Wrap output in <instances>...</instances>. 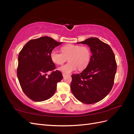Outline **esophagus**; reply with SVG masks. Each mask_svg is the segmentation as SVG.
Wrapping results in <instances>:
<instances>
[{
  "instance_id": "34e87169",
  "label": "esophagus",
  "mask_w": 134,
  "mask_h": 134,
  "mask_svg": "<svg viewBox=\"0 0 134 134\" xmlns=\"http://www.w3.org/2000/svg\"><path fill=\"white\" fill-rule=\"evenodd\" d=\"M67 74H64V73H63V77H65V76Z\"/></svg>"
}]
</instances>
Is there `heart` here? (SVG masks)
I'll return each mask as SVG.
<instances>
[{"instance_id": "1", "label": "heart", "mask_w": 134, "mask_h": 134, "mask_svg": "<svg viewBox=\"0 0 134 134\" xmlns=\"http://www.w3.org/2000/svg\"><path fill=\"white\" fill-rule=\"evenodd\" d=\"M62 52L53 50L50 54L51 60L57 65H62L68 58L69 63L59 68V70L65 74H69L76 70L86 68L91 59L90 47L78 44H68L62 47Z\"/></svg>"}]
</instances>
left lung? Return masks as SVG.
Returning a JSON list of instances; mask_svg holds the SVG:
<instances>
[{"mask_svg": "<svg viewBox=\"0 0 134 134\" xmlns=\"http://www.w3.org/2000/svg\"><path fill=\"white\" fill-rule=\"evenodd\" d=\"M77 43L88 45L92 56L88 65L81 73L71 75V91L84 103L98 102L112 88L117 70L115 55L111 47L98 38L91 37Z\"/></svg>", "mask_w": 134, "mask_h": 134, "instance_id": "1", "label": "left lung"}]
</instances>
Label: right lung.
Returning a JSON list of instances; mask_svg holds the SVG:
<instances>
[{
  "instance_id": "1",
  "label": "right lung",
  "mask_w": 134,
  "mask_h": 134,
  "mask_svg": "<svg viewBox=\"0 0 134 134\" xmlns=\"http://www.w3.org/2000/svg\"><path fill=\"white\" fill-rule=\"evenodd\" d=\"M62 43L43 36L30 40L20 51L18 79L23 92L32 100L41 102L51 98L56 90L57 83L63 79L62 72L53 71L55 65L50 57L54 48Z\"/></svg>"
}]
</instances>
